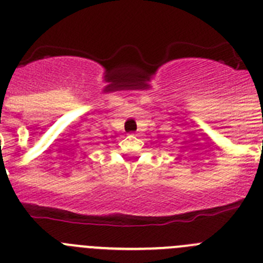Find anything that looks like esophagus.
<instances>
[{
	"label": "esophagus",
	"mask_w": 263,
	"mask_h": 263,
	"mask_svg": "<svg viewBox=\"0 0 263 263\" xmlns=\"http://www.w3.org/2000/svg\"><path fill=\"white\" fill-rule=\"evenodd\" d=\"M133 136H134V134H133Z\"/></svg>",
	"instance_id": "34e87169"
}]
</instances>
